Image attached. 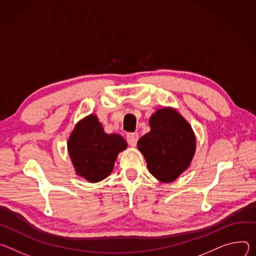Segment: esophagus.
<instances>
[{
  "label": "esophagus",
  "mask_w": 256,
  "mask_h": 256,
  "mask_svg": "<svg viewBox=\"0 0 256 256\" xmlns=\"http://www.w3.org/2000/svg\"><path fill=\"white\" fill-rule=\"evenodd\" d=\"M127 141L131 146H135L138 141V134L137 133H129L127 134Z\"/></svg>",
  "instance_id": "34e87169"
}]
</instances>
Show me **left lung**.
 <instances>
[{
	"label": "left lung",
	"mask_w": 256,
	"mask_h": 256,
	"mask_svg": "<svg viewBox=\"0 0 256 256\" xmlns=\"http://www.w3.org/2000/svg\"><path fill=\"white\" fill-rule=\"evenodd\" d=\"M150 131L138 140L150 173L158 181H175L188 168L196 139L190 124L172 108L158 110L150 119Z\"/></svg>",
	"instance_id": "obj_1"
}]
</instances>
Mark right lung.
Listing matches in <instances>:
<instances>
[{"label": "right lung", "mask_w": 256, "mask_h": 256, "mask_svg": "<svg viewBox=\"0 0 256 256\" xmlns=\"http://www.w3.org/2000/svg\"><path fill=\"white\" fill-rule=\"evenodd\" d=\"M67 146L76 174L92 183L106 178L118 154L127 148L119 134H106L92 114L75 125Z\"/></svg>", "instance_id": "1"}]
</instances>
